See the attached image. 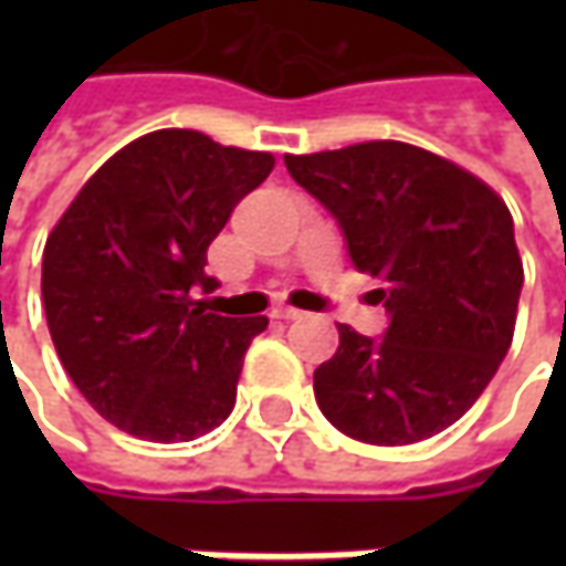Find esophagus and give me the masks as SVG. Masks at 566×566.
I'll return each instance as SVG.
<instances>
[{"label": "esophagus", "mask_w": 566, "mask_h": 566, "mask_svg": "<svg viewBox=\"0 0 566 566\" xmlns=\"http://www.w3.org/2000/svg\"><path fill=\"white\" fill-rule=\"evenodd\" d=\"M273 317H280V321H298V317H305L302 308H290V305H280V308H273Z\"/></svg>", "instance_id": "1"}]
</instances>
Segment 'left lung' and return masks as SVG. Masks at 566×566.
Masks as SVG:
<instances>
[{
	"label": "left lung",
	"mask_w": 566,
	"mask_h": 566,
	"mask_svg": "<svg viewBox=\"0 0 566 566\" xmlns=\"http://www.w3.org/2000/svg\"><path fill=\"white\" fill-rule=\"evenodd\" d=\"M286 169L337 220L390 317L380 339L339 324L334 359L315 368L321 412L378 447L444 431L511 349L523 261L507 205L472 172L402 142L290 154Z\"/></svg>",
	"instance_id": "left-lung-1"
}]
</instances>
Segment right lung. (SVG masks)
<instances>
[{
	"mask_svg": "<svg viewBox=\"0 0 566 566\" xmlns=\"http://www.w3.org/2000/svg\"><path fill=\"white\" fill-rule=\"evenodd\" d=\"M271 154L164 128L113 154L43 249V308L69 378L106 422L144 441H195L227 419L268 317H227L207 249Z\"/></svg>",
	"mask_w": 566,
	"mask_h": 566,
	"instance_id": "1",
	"label": "right lung"
}]
</instances>
